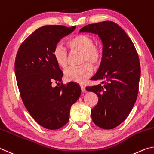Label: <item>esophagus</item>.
<instances>
[{
  "label": "esophagus",
  "instance_id": "obj_1",
  "mask_svg": "<svg viewBox=\"0 0 154 154\" xmlns=\"http://www.w3.org/2000/svg\"><path fill=\"white\" fill-rule=\"evenodd\" d=\"M80 88H81V91L82 92H85V86H83V85H80Z\"/></svg>",
  "mask_w": 154,
  "mask_h": 154
}]
</instances>
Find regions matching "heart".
Wrapping results in <instances>:
<instances>
[{"mask_svg":"<svg viewBox=\"0 0 154 154\" xmlns=\"http://www.w3.org/2000/svg\"><path fill=\"white\" fill-rule=\"evenodd\" d=\"M71 52H81L79 66L71 67L64 72L65 77L69 81L78 83L85 82L93 73V66H97L101 61V53L97 46L89 36L75 34L67 41ZM53 57L57 64L66 68L68 63V51L61 44L57 45L53 50Z\"/></svg>","mask_w":154,"mask_h":154,"instance_id":"heart-1","label":"heart"}]
</instances>
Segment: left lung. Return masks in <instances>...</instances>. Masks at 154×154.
<instances>
[{
  "mask_svg": "<svg viewBox=\"0 0 154 154\" xmlns=\"http://www.w3.org/2000/svg\"><path fill=\"white\" fill-rule=\"evenodd\" d=\"M80 32L96 34L103 43V57L92 78L101 84L87 87L98 97L91 109L93 122L103 129H112L126 120L137 100L141 67L133 42L124 29L111 21L88 24Z\"/></svg>",
  "mask_w": 154,
  "mask_h": 154,
  "instance_id": "left-lung-1",
  "label": "left lung"
}]
</instances>
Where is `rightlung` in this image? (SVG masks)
Segmentation results:
<instances>
[{"instance_id": "add662e5", "label": "right lung", "mask_w": 154, "mask_h": 154, "mask_svg": "<svg viewBox=\"0 0 154 154\" xmlns=\"http://www.w3.org/2000/svg\"><path fill=\"white\" fill-rule=\"evenodd\" d=\"M75 28L41 27L24 40L16 55L15 76L24 106L38 124L50 130L67 123L71 106L81 93L79 86L72 82L52 87L53 82H61L63 75L54 59V48Z\"/></svg>"}]
</instances>
